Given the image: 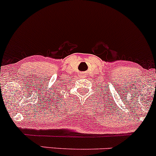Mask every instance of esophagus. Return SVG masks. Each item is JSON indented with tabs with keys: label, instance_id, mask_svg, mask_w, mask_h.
<instances>
[{
	"label": "esophagus",
	"instance_id": "34e87169",
	"mask_svg": "<svg viewBox=\"0 0 156 156\" xmlns=\"http://www.w3.org/2000/svg\"><path fill=\"white\" fill-rule=\"evenodd\" d=\"M83 76H86V75H85L84 74H83Z\"/></svg>",
	"mask_w": 156,
	"mask_h": 156
}]
</instances>
